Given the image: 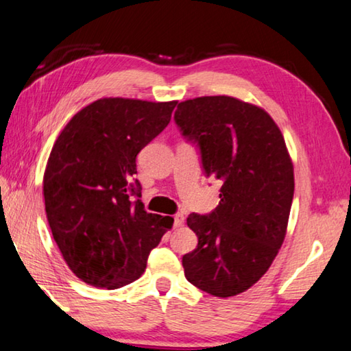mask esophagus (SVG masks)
<instances>
[{
	"label": "esophagus",
	"instance_id": "34e87169",
	"mask_svg": "<svg viewBox=\"0 0 351 351\" xmlns=\"http://www.w3.org/2000/svg\"><path fill=\"white\" fill-rule=\"evenodd\" d=\"M183 223H185V216H183L182 213L176 214V216H174V226H182Z\"/></svg>",
	"mask_w": 351,
	"mask_h": 351
}]
</instances>
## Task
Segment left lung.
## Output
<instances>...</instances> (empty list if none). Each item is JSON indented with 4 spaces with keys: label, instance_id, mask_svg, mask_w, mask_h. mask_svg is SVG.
Segmentation results:
<instances>
[{
    "label": "left lung",
    "instance_id": "obj_1",
    "mask_svg": "<svg viewBox=\"0 0 351 351\" xmlns=\"http://www.w3.org/2000/svg\"><path fill=\"white\" fill-rule=\"evenodd\" d=\"M182 135L200 147L205 174L222 182L211 214H191L197 248L183 256L185 278L217 298L253 287L284 243L294 172L284 135L267 110L228 95L179 103Z\"/></svg>",
    "mask_w": 351,
    "mask_h": 351
}]
</instances>
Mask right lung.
I'll use <instances>...</instances> for the list:
<instances>
[{"instance_id":"right-lung-1","label":"right lung","mask_w":351,"mask_h":351,"mask_svg":"<svg viewBox=\"0 0 351 351\" xmlns=\"http://www.w3.org/2000/svg\"><path fill=\"white\" fill-rule=\"evenodd\" d=\"M177 101L109 97L88 104L60 132L43 194L53 241L71 271L92 287H125L143 274L174 219L146 213L137 154L168 126Z\"/></svg>"}]
</instances>
